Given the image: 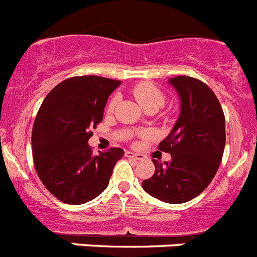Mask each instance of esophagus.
I'll use <instances>...</instances> for the list:
<instances>
[{"mask_svg":"<svg viewBox=\"0 0 257 257\" xmlns=\"http://www.w3.org/2000/svg\"><path fill=\"white\" fill-rule=\"evenodd\" d=\"M124 156L128 157V158H134V160H143V158H144V156H143V154L134 153V152H130V151H127L126 153H124Z\"/></svg>","mask_w":257,"mask_h":257,"instance_id":"esophagus-1","label":"esophagus"}]
</instances>
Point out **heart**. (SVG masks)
Listing matches in <instances>:
<instances>
[{"label": "heart", "instance_id": "b5f03b06", "mask_svg": "<svg viewBox=\"0 0 257 257\" xmlns=\"http://www.w3.org/2000/svg\"><path fill=\"white\" fill-rule=\"evenodd\" d=\"M133 94L136 100H138V103L145 110H149V109L158 110L163 105V103H165V95H163V92L151 82H142L139 85H136L133 88ZM114 103L115 99H112V100L109 101L108 110H112Z\"/></svg>", "mask_w": 257, "mask_h": 257}]
</instances>
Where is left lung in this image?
I'll list each match as a JSON object with an SVG mask.
<instances>
[{
  "mask_svg": "<svg viewBox=\"0 0 257 257\" xmlns=\"http://www.w3.org/2000/svg\"><path fill=\"white\" fill-rule=\"evenodd\" d=\"M180 99V114L158 149L170 162L152 160L153 176L143 189L166 203H184L212 181L225 148V117L216 95L206 83L187 76L169 79Z\"/></svg>",
  "mask_w": 257,
  "mask_h": 257,
  "instance_id": "1",
  "label": "left lung"
}]
</instances>
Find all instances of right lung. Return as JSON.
<instances>
[{
	"label": "right lung",
	"instance_id": "right-lung-1",
	"mask_svg": "<svg viewBox=\"0 0 257 257\" xmlns=\"http://www.w3.org/2000/svg\"><path fill=\"white\" fill-rule=\"evenodd\" d=\"M121 81L97 76L72 77L45 97L32 131V153L46 189L68 205L92 201L108 187L123 149L92 154L88 139L101 122L109 95Z\"/></svg>",
	"mask_w": 257,
	"mask_h": 257
}]
</instances>
